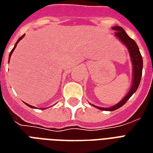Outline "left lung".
<instances>
[{"mask_svg":"<svg viewBox=\"0 0 153 153\" xmlns=\"http://www.w3.org/2000/svg\"><path fill=\"white\" fill-rule=\"evenodd\" d=\"M113 30H115V36L122 43L125 44V46L128 48V52L130 55L132 64H133V81H132V86L128 93L125 95L123 99L118 102L115 106L109 107V108H103L100 106H96L97 108L102 111H112L115 110L119 109L120 107L124 106L126 102L128 101L134 93L137 91L139 83L141 81L142 72H143V57L141 53L139 51L138 45L136 44L134 40H133L131 38H129L123 28L120 26H115L113 27Z\"/></svg>","mask_w":153,"mask_h":153,"instance_id":"left-lung-1","label":"left lung"}]
</instances>
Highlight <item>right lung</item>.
<instances>
[{
    "label": "right lung",
    "mask_w": 153,
    "mask_h": 153,
    "mask_svg": "<svg viewBox=\"0 0 153 153\" xmlns=\"http://www.w3.org/2000/svg\"><path fill=\"white\" fill-rule=\"evenodd\" d=\"M25 34H24V35H23V36H21V37H20V38H19L18 41H17V42H16V43H15V47H14V48H13V49H12V50H11V51H10V56H9V59H10V56H11V54L13 53V51H15V47H16V46H17V44H18V42H19V41L21 40L22 38H24V37H25ZM9 61H10V60H9ZM26 105H27V106H29V107H31V108H34V106H31V105H28V104H27V103H26ZM42 109H45V108H42Z\"/></svg>",
    "instance_id": "obj_1"
}]
</instances>
